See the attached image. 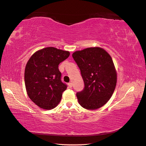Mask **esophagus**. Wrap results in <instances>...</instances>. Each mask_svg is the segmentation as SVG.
Returning <instances> with one entry per match:
<instances>
[{
	"label": "esophagus",
	"instance_id": "esophagus-1",
	"mask_svg": "<svg viewBox=\"0 0 146 146\" xmlns=\"http://www.w3.org/2000/svg\"><path fill=\"white\" fill-rule=\"evenodd\" d=\"M72 86H73V85H72V83H68V86H69V87L70 88H71V87H72Z\"/></svg>",
	"mask_w": 146,
	"mask_h": 146
}]
</instances>
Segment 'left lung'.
<instances>
[{
  "label": "left lung",
  "mask_w": 146,
  "mask_h": 146,
  "mask_svg": "<svg viewBox=\"0 0 146 146\" xmlns=\"http://www.w3.org/2000/svg\"><path fill=\"white\" fill-rule=\"evenodd\" d=\"M72 56L81 71L85 88L77 92L80 105L96 110L110 100L117 84V72L110 54L99 47L74 52Z\"/></svg>",
  "instance_id": "1"
}]
</instances>
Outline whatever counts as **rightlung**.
<instances>
[{
	"mask_svg": "<svg viewBox=\"0 0 146 146\" xmlns=\"http://www.w3.org/2000/svg\"><path fill=\"white\" fill-rule=\"evenodd\" d=\"M70 52L53 47L37 51L26 64L24 81L27 95L40 108L51 110L60 103L67 85L61 80L58 65Z\"/></svg>",
	"mask_w": 146,
	"mask_h": 146,
	"instance_id": "1",
	"label": "right lung"
}]
</instances>
